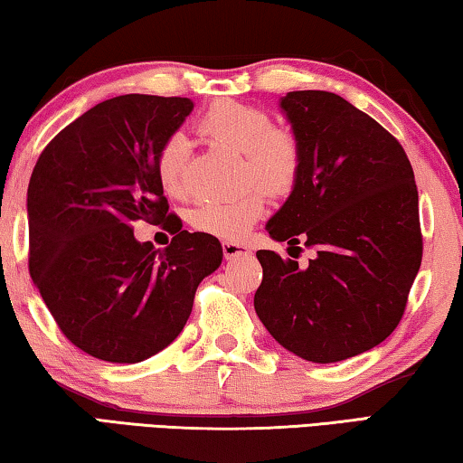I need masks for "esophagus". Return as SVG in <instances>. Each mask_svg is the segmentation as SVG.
I'll use <instances>...</instances> for the list:
<instances>
[{"instance_id": "esophagus-1", "label": "esophagus", "mask_w": 463, "mask_h": 463, "mask_svg": "<svg viewBox=\"0 0 463 463\" xmlns=\"http://www.w3.org/2000/svg\"><path fill=\"white\" fill-rule=\"evenodd\" d=\"M222 253H224L226 260H234V257H249L250 249L247 245H241V242L224 241L222 242Z\"/></svg>"}]
</instances>
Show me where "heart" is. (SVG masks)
Returning <instances> with one entry per match:
<instances>
[{"label":"heart","instance_id":"heart-1","mask_svg":"<svg viewBox=\"0 0 463 463\" xmlns=\"http://www.w3.org/2000/svg\"><path fill=\"white\" fill-rule=\"evenodd\" d=\"M200 135L218 146L245 155L247 179H260L271 192H288L300 171V151L286 130L271 128L265 109L234 99H218L195 124ZM187 143L169 137L156 155V177L169 195L185 192ZM265 192L250 187L237 198L208 200L192 213L195 229L221 239H241L265 213Z\"/></svg>","mask_w":463,"mask_h":463}]
</instances>
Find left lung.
I'll list each match as a JSON object with an SVG mask.
<instances>
[{
	"instance_id": "obj_1",
	"label": "left lung",
	"mask_w": 463,
	"mask_h": 463,
	"mask_svg": "<svg viewBox=\"0 0 463 463\" xmlns=\"http://www.w3.org/2000/svg\"><path fill=\"white\" fill-rule=\"evenodd\" d=\"M300 151L288 200L265 229L315 247L307 268L257 250L255 312L281 347L315 364L373 349L401 323L422 260L419 192L401 143L347 99H279Z\"/></svg>"
}]
</instances>
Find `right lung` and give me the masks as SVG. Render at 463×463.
<instances>
[{
	"label": "right lung",
	"mask_w": 463,
	"mask_h": 463,
	"mask_svg": "<svg viewBox=\"0 0 463 463\" xmlns=\"http://www.w3.org/2000/svg\"><path fill=\"white\" fill-rule=\"evenodd\" d=\"M190 98L128 93L101 101L54 137L28 184V268L62 335L91 357L145 362L177 339L200 281L222 263L206 232L182 231L156 177L163 143ZM161 222L165 250L131 224Z\"/></svg>",
	"instance_id": "add662e5"
}]
</instances>
